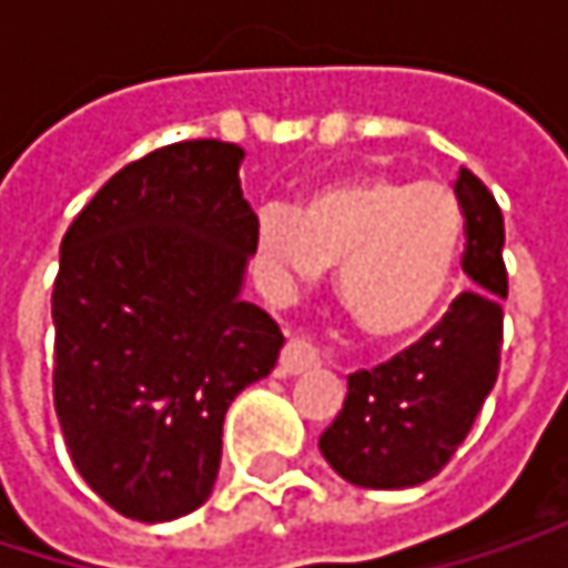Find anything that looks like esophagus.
Returning a JSON list of instances; mask_svg holds the SVG:
<instances>
[{"instance_id":"esophagus-1","label":"esophagus","mask_w":568,"mask_h":568,"mask_svg":"<svg viewBox=\"0 0 568 568\" xmlns=\"http://www.w3.org/2000/svg\"><path fill=\"white\" fill-rule=\"evenodd\" d=\"M312 368H318V352L302 338H288L283 355H280V375L292 378V375H305Z\"/></svg>"}]
</instances>
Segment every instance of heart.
<instances>
[{
  "label": "heart",
  "instance_id": "heart-1",
  "mask_svg": "<svg viewBox=\"0 0 568 568\" xmlns=\"http://www.w3.org/2000/svg\"><path fill=\"white\" fill-rule=\"evenodd\" d=\"M256 253L285 285L338 266V302L365 338L388 345L417 335L444 305L464 253V210L440 183L342 173L295 210H263Z\"/></svg>",
  "mask_w": 568,
  "mask_h": 568
}]
</instances>
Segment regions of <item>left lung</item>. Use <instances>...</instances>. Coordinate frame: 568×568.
I'll list each match as a JSON object with an SVG mask.
<instances>
[{
  "mask_svg": "<svg viewBox=\"0 0 568 568\" xmlns=\"http://www.w3.org/2000/svg\"><path fill=\"white\" fill-rule=\"evenodd\" d=\"M454 193L467 220L464 273L474 288L457 295L417 345L352 375L338 417L318 437L328 467L355 487L404 490L440 474L497 385L507 298L504 213L467 168Z\"/></svg>",
  "mask_w": 568,
  "mask_h": 568,
  "instance_id": "8db88e82",
  "label": "left lung"
}]
</instances>
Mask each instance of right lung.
Segmentation results:
<instances>
[{
  "mask_svg": "<svg viewBox=\"0 0 568 568\" xmlns=\"http://www.w3.org/2000/svg\"><path fill=\"white\" fill-rule=\"evenodd\" d=\"M246 151L180 141L118 171L61 240L55 410L71 464L118 513L206 504L233 397L276 368L280 325L243 298L256 213Z\"/></svg>",
  "mask_w": 568,
  "mask_h": 568,
  "instance_id": "right-lung-1",
  "label": "right lung"
}]
</instances>
